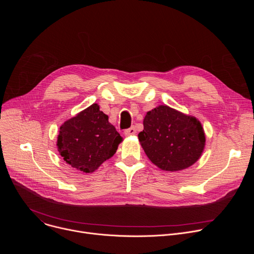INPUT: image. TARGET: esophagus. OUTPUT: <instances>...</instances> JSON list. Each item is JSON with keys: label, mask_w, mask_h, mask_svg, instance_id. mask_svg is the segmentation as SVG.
Instances as JSON below:
<instances>
[{"label": "esophagus", "mask_w": 254, "mask_h": 254, "mask_svg": "<svg viewBox=\"0 0 254 254\" xmlns=\"http://www.w3.org/2000/svg\"><path fill=\"white\" fill-rule=\"evenodd\" d=\"M135 132H136V130H135V127H129V128H127V129L125 130V134H126L127 136L135 134Z\"/></svg>", "instance_id": "esophagus-1"}]
</instances>
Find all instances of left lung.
<instances>
[{
  "label": "left lung",
  "instance_id": "obj_1",
  "mask_svg": "<svg viewBox=\"0 0 254 254\" xmlns=\"http://www.w3.org/2000/svg\"><path fill=\"white\" fill-rule=\"evenodd\" d=\"M138 140L156 166L175 172L198 161L205 147V133L197 119L160 105L144 117Z\"/></svg>",
  "mask_w": 254,
  "mask_h": 254
}]
</instances>
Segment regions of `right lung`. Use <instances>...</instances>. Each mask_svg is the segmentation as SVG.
Here are the masks:
<instances>
[{"label":"right lung","instance_id":"right-lung-1","mask_svg":"<svg viewBox=\"0 0 254 254\" xmlns=\"http://www.w3.org/2000/svg\"><path fill=\"white\" fill-rule=\"evenodd\" d=\"M122 140L108 117L93 103L61 126L57 148L71 167L91 173L115 155Z\"/></svg>","mask_w":254,"mask_h":254}]
</instances>
